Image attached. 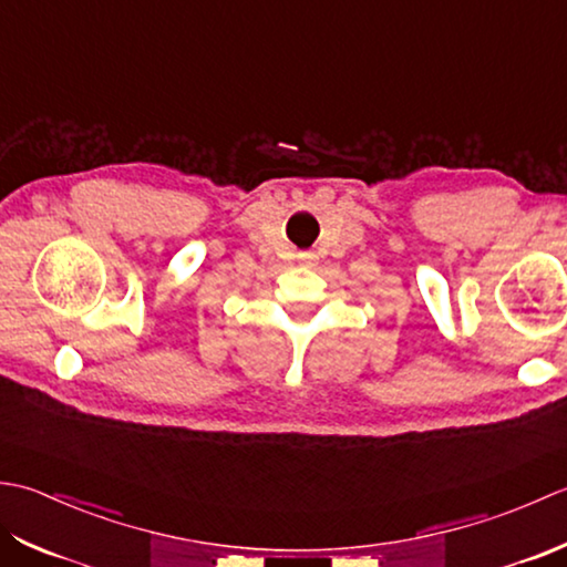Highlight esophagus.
Wrapping results in <instances>:
<instances>
[{
  "instance_id": "1",
  "label": "esophagus",
  "mask_w": 567,
  "mask_h": 567,
  "mask_svg": "<svg viewBox=\"0 0 567 567\" xmlns=\"http://www.w3.org/2000/svg\"><path fill=\"white\" fill-rule=\"evenodd\" d=\"M316 254L313 251H300L298 254V264H303V267H313V264H316Z\"/></svg>"
}]
</instances>
